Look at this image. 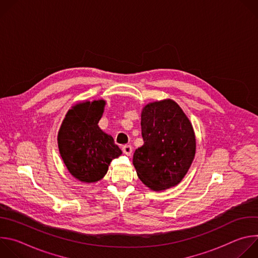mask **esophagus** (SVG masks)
<instances>
[{"label":"esophagus","instance_id":"34e87169","mask_svg":"<svg viewBox=\"0 0 258 258\" xmlns=\"http://www.w3.org/2000/svg\"><path fill=\"white\" fill-rule=\"evenodd\" d=\"M122 152H123V154H124V155H126V156H131V155H132V153H133V148H132V146H130V145H124V146L122 147Z\"/></svg>","mask_w":258,"mask_h":258}]
</instances>
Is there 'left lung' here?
Segmentation results:
<instances>
[{"instance_id":"8db88e82","label":"left lung","mask_w":258,"mask_h":258,"mask_svg":"<svg viewBox=\"0 0 258 258\" xmlns=\"http://www.w3.org/2000/svg\"><path fill=\"white\" fill-rule=\"evenodd\" d=\"M141 125L144 145L133 159L139 178L154 191L177 185L195 156L190 120L174 101L164 100L143 109Z\"/></svg>"}]
</instances>
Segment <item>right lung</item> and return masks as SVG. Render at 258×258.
I'll list each match as a JSON object with an SVG mask.
<instances>
[{
    "instance_id": "right-lung-1",
    "label": "right lung",
    "mask_w": 258,
    "mask_h": 258,
    "mask_svg": "<svg viewBox=\"0 0 258 258\" xmlns=\"http://www.w3.org/2000/svg\"><path fill=\"white\" fill-rule=\"evenodd\" d=\"M105 101L85 102L67 112L58 134L61 157L69 172L85 182H95L122 152L111 136L98 126Z\"/></svg>"
}]
</instances>
